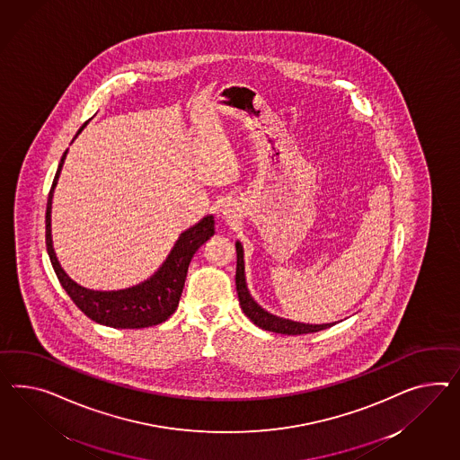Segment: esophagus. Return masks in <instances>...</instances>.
<instances>
[{
  "instance_id": "1",
  "label": "esophagus",
  "mask_w": 460,
  "mask_h": 460,
  "mask_svg": "<svg viewBox=\"0 0 460 460\" xmlns=\"http://www.w3.org/2000/svg\"><path fill=\"white\" fill-rule=\"evenodd\" d=\"M221 214H223V217H226V219H229L233 212H231V209H229V208H223V209H221Z\"/></svg>"
}]
</instances>
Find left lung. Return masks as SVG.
Segmentation results:
<instances>
[{"instance_id": "left-lung-1", "label": "left lung", "mask_w": 460, "mask_h": 460, "mask_svg": "<svg viewBox=\"0 0 460 460\" xmlns=\"http://www.w3.org/2000/svg\"><path fill=\"white\" fill-rule=\"evenodd\" d=\"M236 289L239 305H241L243 313L256 326H260L262 330H268V332L281 333V335H305V333L322 332V330H326V328L336 324V322L322 324L301 323V322L288 320V318L278 316V314L264 310L261 305L252 298V295L249 293L248 283H246V270H244V248H243L241 241H236Z\"/></svg>"}]
</instances>
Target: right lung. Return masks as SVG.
Returning a JSON list of instances; mask_svg holds the SVG:
<instances>
[{
	"label": "right lung",
	"mask_w": 460,
	"mask_h": 460,
	"mask_svg": "<svg viewBox=\"0 0 460 460\" xmlns=\"http://www.w3.org/2000/svg\"><path fill=\"white\" fill-rule=\"evenodd\" d=\"M87 124L88 122H85L78 128L74 140L87 127ZM66 152L68 150H65L62 161L58 164V171L53 179L49 202H47V251L50 256L51 266L57 273L58 281L62 283L63 289L68 293L70 298L74 299L75 305L95 323L132 330V328H147V326L165 322L179 306V299L186 283L187 268L190 264L194 252L216 233L214 216L212 214L204 216L199 223L190 226L184 233H181V236L175 241L171 252L157 268V271L147 279H144L142 283L128 286L124 289H111V291L90 289L85 286L78 285L63 270L53 248V236H51L53 192L58 184V177L66 159Z\"/></svg>",
	"instance_id": "obj_1"
}]
</instances>
